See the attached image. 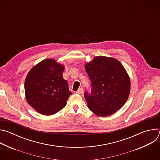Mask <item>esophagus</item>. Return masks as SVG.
I'll use <instances>...</instances> for the list:
<instances>
[{
    "label": "esophagus",
    "instance_id": "esophagus-1",
    "mask_svg": "<svg viewBox=\"0 0 160 160\" xmlns=\"http://www.w3.org/2000/svg\"><path fill=\"white\" fill-rule=\"evenodd\" d=\"M83 88H79L77 92H76V94H83Z\"/></svg>",
    "mask_w": 160,
    "mask_h": 160
}]
</instances>
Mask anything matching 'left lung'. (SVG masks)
Instances as JSON below:
<instances>
[{
  "mask_svg": "<svg viewBox=\"0 0 160 160\" xmlns=\"http://www.w3.org/2000/svg\"><path fill=\"white\" fill-rule=\"evenodd\" d=\"M91 92H85L88 108L99 117L111 115L126 102L130 90V78L121 62L112 58L95 57L85 64Z\"/></svg>",
  "mask_w": 160,
  "mask_h": 160,
  "instance_id": "obj_1",
  "label": "left lung"
}]
</instances>
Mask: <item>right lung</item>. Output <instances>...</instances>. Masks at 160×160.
<instances>
[{
    "mask_svg": "<svg viewBox=\"0 0 160 160\" xmlns=\"http://www.w3.org/2000/svg\"><path fill=\"white\" fill-rule=\"evenodd\" d=\"M64 69L56 60L47 59L33 66L26 77L27 101L43 115H52L61 110L72 94L62 77Z\"/></svg>",
    "mask_w": 160,
    "mask_h": 160,
    "instance_id": "1",
    "label": "right lung"
}]
</instances>
